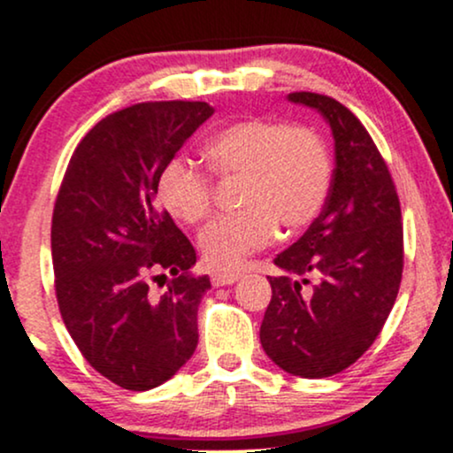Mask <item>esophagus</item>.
Segmentation results:
<instances>
[{"instance_id":"obj_1","label":"esophagus","mask_w":453,"mask_h":453,"mask_svg":"<svg viewBox=\"0 0 453 453\" xmlns=\"http://www.w3.org/2000/svg\"><path fill=\"white\" fill-rule=\"evenodd\" d=\"M242 273L241 271H219V273H212L211 281L212 286H232V283L241 280Z\"/></svg>"}]
</instances>
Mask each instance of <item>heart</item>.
Returning a JSON list of instances; mask_svg holds the SVG:
<instances>
[{
  "label": "heart",
  "mask_w": 453,
  "mask_h": 453,
  "mask_svg": "<svg viewBox=\"0 0 453 453\" xmlns=\"http://www.w3.org/2000/svg\"><path fill=\"white\" fill-rule=\"evenodd\" d=\"M203 157L217 176L245 180L241 187L245 211L215 219L200 234L203 262L217 271H230L271 245L280 226L295 232L314 223L329 197V146L310 127L236 122L203 146ZM154 191L161 206L185 226H197L211 215V178L187 158L163 163Z\"/></svg>",
  "instance_id": "heart-1"
}]
</instances>
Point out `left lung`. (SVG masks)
I'll return each mask as SVG.
<instances>
[{
	"mask_svg": "<svg viewBox=\"0 0 453 453\" xmlns=\"http://www.w3.org/2000/svg\"><path fill=\"white\" fill-rule=\"evenodd\" d=\"M331 127L335 170L325 208L275 257L262 348L288 374L326 379L374 344L394 307L404 266L400 200L370 133L335 98L292 92ZM315 280L310 291L309 280Z\"/></svg>",
	"mask_w": 453,
	"mask_h": 453,
	"instance_id": "1",
	"label": "left lung"
}]
</instances>
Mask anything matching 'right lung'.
Instances as JSON below:
<instances>
[{"label": "right lung", "mask_w": 453, "mask_h": 453, "mask_svg": "<svg viewBox=\"0 0 453 453\" xmlns=\"http://www.w3.org/2000/svg\"><path fill=\"white\" fill-rule=\"evenodd\" d=\"M215 113L208 103H139L103 118L73 152L51 223L56 295L88 364L122 389L170 380L197 346L211 288L196 250L157 206L158 170ZM174 277L165 293L150 277ZM166 277V276H165Z\"/></svg>", "instance_id": "add662e5"}]
</instances>
